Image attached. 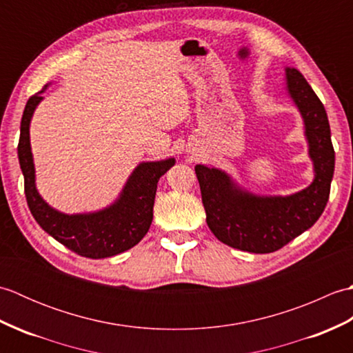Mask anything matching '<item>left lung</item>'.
<instances>
[{
    "label": "left lung",
    "instance_id": "left-lung-1",
    "mask_svg": "<svg viewBox=\"0 0 353 353\" xmlns=\"http://www.w3.org/2000/svg\"><path fill=\"white\" fill-rule=\"evenodd\" d=\"M288 94L305 123L314 163L312 183L291 196H256L239 188L219 168L196 165L206 223L221 243L250 253H272L308 230L323 214L335 167L323 103L296 68H287Z\"/></svg>",
    "mask_w": 353,
    "mask_h": 353
}]
</instances>
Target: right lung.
Masks as SVG:
<instances>
[{"mask_svg": "<svg viewBox=\"0 0 353 353\" xmlns=\"http://www.w3.org/2000/svg\"><path fill=\"white\" fill-rule=\"evenodd\" d=\"M45 89L47 86L30 97L21 119L18 157L24 174V191L30 212L47 234L80 256L101 259L132 249L150 229L157 182L174 165V157L139 163L118 200L103 211L76 215L56 211L45 203L36 190L34 163L30 147V121Z\"/></svg>", "mask_w": 353, "mask_h": 353, "instance_id": "1", "label": "right lung"}]
</instances>
